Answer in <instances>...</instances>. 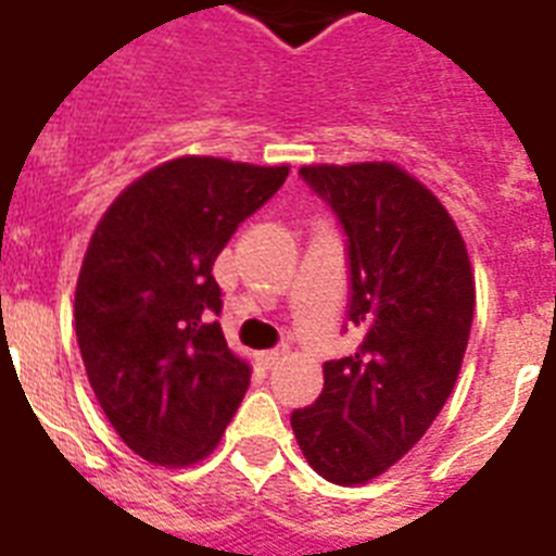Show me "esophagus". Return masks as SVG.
I'll list each match as a JSON object with an SVG mask.
<instances>
[{
    "mask_svg": "<svg viewBox=\"0 0 556 556\" xmlns=\"http://www.w3.org/2000/svg\"><path fill=\"white\" fill-rule=\"evenodd\" d=\"M283 356V348H273V351H264L258 353V362H262L264 367H275L278 365V358Z\"/></svg>",
    "mask_w": 556,
    "mask_h": 556,
    "instance_id": "34e87169",
    "label": "esophagus"
}]
</instances>
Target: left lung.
I'll return each instance as SVG.
<instances>
[{
  "label": "left lung",
  "instance_id": "obj_1",
  "mask_svg": "<svg viewBox=\"0 0 556 556\" xmlns=\"http://www.w3.org/2000/svg\"><path fill=\"white\" fill-rule=\"evenodd\" d=\"M348 236L353 356L323 365L320 397L292 412L303 456L333 484H365L426 434L459 376L473 323L468 248L445 205L401 166H301Z\"/></svg>",
  "mask_w": 556,
  "mask_h": 556
}]
</instances>
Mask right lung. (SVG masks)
<instances>
[{"instance_id": "add662e5", "label": "right lung", "mask_w": 556, "mask_h": 556, "mask_svg": "<svg viewBox=\"0 0 556 556\" xmlns=\"http://www.w3.org/2000/svg\"><path fill=\"white\" fill-rule=\"evenodd\" d=\"M289 166L184 155L132 180L97 223L75 292L88 381L130 451L184 468L217 448L250 365L214 317V262Z\"/></svg>"}]
</instances>
